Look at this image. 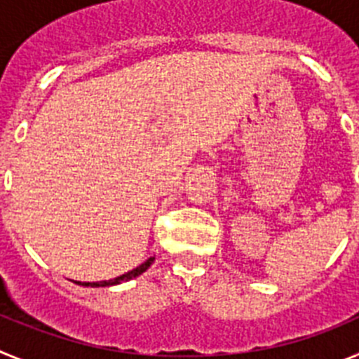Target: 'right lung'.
I'll list each match as a JSON object with an SVG mask.
<instances>
[{
	"mask_svg": "<svg viewBox=\"0 0 359 359\" xmlns=\"http://www.w3.org/2000/svg\"><path fill=\"white\" fill-rule=\"evenodd\" d=\"M154 262V257H151V259H147V261L144 262V264H140L138 268L131 269V271H128V273L120 275V277L113 278V280H102V282H77V284H81V286H91V287H98V286H113V284H120V282L123 280H131V278L138 277V275H142L145 271V269L149 268V266Z\"/></svg>",
	"mask_w": 359,
	"mask_h": 359,
	"instance_id": "right-lung-1",
	"label": "right lung"
}]
</instances>
